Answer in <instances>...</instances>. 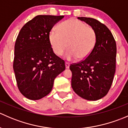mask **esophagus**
I'll use <instances>...</instances> for the list:
<instances>
[{
	"label": "esophagus",
	"instance_id": "1",
	"mask_svg": "<svg viewBox=\"0 0 128 128\" xmlns=\"http://www.w3.org/2000/svg\"><path fill=\"white\" fill-rule=\"evenodd\" d=\"M65 65H66V69H69V66H70V64H69V62H66L65 63Z\"/></svg>",
	"mask_w": 128,
	"mask_h": 128
}]
</instances>
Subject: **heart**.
I'll use <instances>...</instances> for the list:
<instances>
[{
  "instance_id": "heart-1",
  "label": "heart",
  "mask_w": 128,
  "mask_h": 128,
  "mask_svg": "<svg viewBox=\"0 0 128 128\" xmlns=\"http://www.w3.org/2000/svg\"><path fill=\"white\" fill-rule=\"evenodd\" d=\"M95 30L86 23L76 18L64 21L49 33V41L52 51L57 56H61L69 48L66 58L69 60L78 58L86 59L91 54L96 42Z\"/></svg>"
}]
</instances>
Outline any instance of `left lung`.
<instances>
[{
  "label": "left lung",
  "instance_id": "obj_1",
  "mask_svg": "<svg viewBox=\"0 0 128 128\" xmlns=\"http://www.w3.org/2000/svg\"><path fill=\"white\" fill-rule=\"evenodd\" d=\"M95 30L96 42L86 59L71 64L74 91L87 100H99L108 94L116 69V44L110 30L96 19L78 17Z\"/></svg>",
  "mask_w": 128,
  "mask_h": 128
}]
</instances>
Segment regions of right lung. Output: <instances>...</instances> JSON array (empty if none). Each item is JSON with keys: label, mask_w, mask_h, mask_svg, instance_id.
Instances as JSON below:
<instances>
[{"label": "right lung", "mask_w": 128, "mask_h": 128, "mask_svg": "<svg viewBox=\"0 0 128 128\" xmlns=\"http://www.w3.org/2000/svg\"><path fill=\"white\" fill-rule=\"evenodd\" d=\"M63 15H38L20 30L15 44L14 68L18 88L27 98L36 100L51 92L55 78L66 69L54 53L49 33Z\"/></svg>", "instance_id": "obj_1"}]
</instances>
